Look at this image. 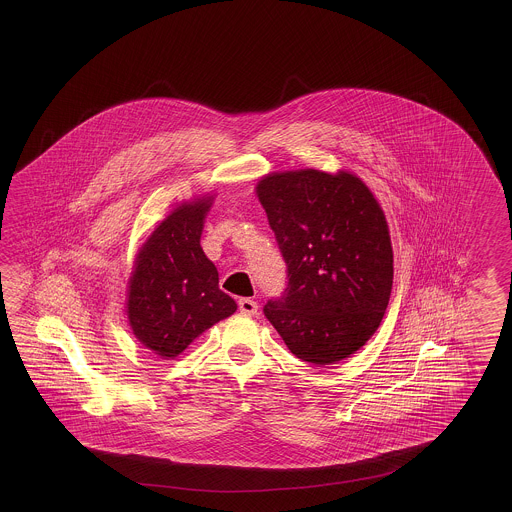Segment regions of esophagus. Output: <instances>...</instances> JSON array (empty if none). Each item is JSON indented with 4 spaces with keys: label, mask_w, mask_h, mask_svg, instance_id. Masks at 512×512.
<instances>
[{
    "label": "esophagus",
    "mask_w": 512,
    "mask_h": 512,
    "mask_svg": "<svg viewBox=\"0 0 512 512\" xmlns=\"http://www.w3.org/2000/svg\"><path fill=\"white\" fill-rule=\"evenodd\" d=\"M241 315H256L258 313V304L251 298H241L240 302Z\"/></svg>",
    "instance_id": "esophagus-1"
}]
</instances>
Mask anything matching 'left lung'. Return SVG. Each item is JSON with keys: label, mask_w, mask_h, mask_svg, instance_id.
<instances>
[{"label": "left lung", "mask_w": 512, "mask_h": 512, "mask_svg": "<svg viewBox=\"0 0 512 512\" xmlns=\"http://www.w3.org/2000/svg\"><path fill=\"white\" fill-rule=\"evenodd\" d=\"M256 194L287 265V287L263 313L298 359L335 364L381 324L393 283L384 212L359 177L296 170Z\"/></svg>", "instance_id": "left-lung-1"}]
</instances>
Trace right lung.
Segmentation results:
<instances>
[{
    "label": "right lung",
    "instance_id": "1",
    "mask_svg": "<svg viewBox=\"0 0 512 512\" xmlns=\"http://www.w3.org/2000/svg\"><path fill=\"white\" fill-rule=\"evenodd\" d=\"M212 199L174 208L137 254L128 291L133 335L155 355L174 359L238 305L219 289L218 269L201 249Z\"/></svg>",
    "mask_w": 512,
    "mask_h": 512
}]
</instances>
